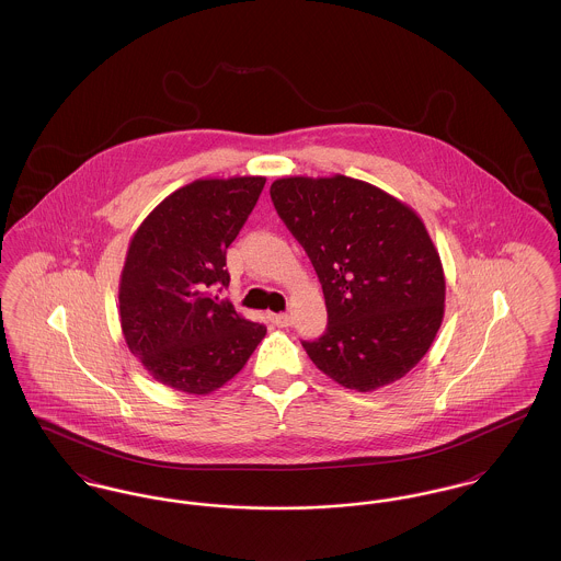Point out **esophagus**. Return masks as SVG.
Instances as JSON below:
<instances>
[{
	"label": "esophagus",
	"instance_id": "34e87169",
	"mask_svg": "<svg viewBox=\"0 0 561 561\" xmlns=\"http://www.w3.org/2000/svg\"><path fill=\"white\" fill-rule=\"evenodd\" d=\"M271 321L279 328H288L293 323V318L288 313H271Z\"/></svg>",
	"mask_w": 561,
	"mask_h": 561
}]
</instances>
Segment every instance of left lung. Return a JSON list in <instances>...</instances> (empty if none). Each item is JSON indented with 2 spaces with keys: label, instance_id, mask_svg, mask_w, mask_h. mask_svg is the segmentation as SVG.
<instances>
[{
  "label": "left lung",
  "instance_id": "8db88e82",
  "mask_svg": "<svg viewBox=\"0 0 561 561\" xmlns=\"http://www.w3.org/2000/svg\"><path fill=\"white\" fill-rule=\"evenodd\" d=\"M271 199L321 282L328 328L302 347L321 373L362 393L391 385L427 353L446 277L421 216L343 174L286 176Z\"/></svg>",
  "mask_w": 561,
  "mask_h": 561
}]
</instances>
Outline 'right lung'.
Masks as SVG:
<instances>
[{
	"mask_svg": "<svg viewBox=\"0 0 561 561\" xmlns=\"http://www.w3.org/2000/svg\"><path fill=\"white\" fill-rule=\"evenodd\" d=\"M265 176L199 179L170 193L134 231L119 277L126 345L158 382L208 396L240 373L265 339L213 288L229 286L227 248L259 202Z\"/></svg>",
	"mask_w": 561,
	"mask_h": 561,
	"instance_id": "add662e5",
	"label": "right lung"
}]
</instances>
